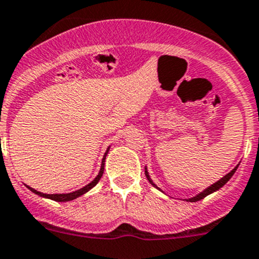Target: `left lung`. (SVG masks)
Here are the masks:
<instances>
[{"instance_id": "left-lung-1", "label": "left lung", "mask_w": 259, "mask_h": 259, "mask_svg": "<svg viewBox=\"0 0 259 259\" xmlns=\"http://www.w3.org/2000/svg\"><path fill=\"white\" fill-rule=\"evenodd\" d=\"M237 168H238V165H237V167L234 168V169H233V170H230V172L228 173V175H225L224 177H223V178H220V180L218 181V182H215L214 185H211V186H210V187H207L206 190H204V191H202V192H200L199 195H196V196H195V197H191V199H188L187 201H190V202H196V201H200V200H202V199H204V197H206L207 195H210V193L215 192V191H218V190H219V188H222L223 186H224L225 183H227L228 181H229L230 178H232V176L234 175V173H235V170H237ZM145 176H147L148 181H149V182L152 183V185L154 186L155 188H158V190H159V187H157V185H155V183L153 182L152 180H150L149 175H148V172H147V168H145Z\"/></svg>"}]
</instances>
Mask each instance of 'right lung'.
<instances>
[{"instance_id": "right-lung-1", "label": "right lung", "mask_w": 259, "mask_h": 259, "mask_svg": "<svg viewBox=\"0 0 259 259\" xmlns=\"http://www.w3.org/2000/svg\"><path fill=\"white\" fill-rule=\"evenodd\" d=\"M107 153H109V148H107L106 153H105L104 158H102V164H101V169H100L99 175H97V177L95 178L94 181H92L91 183H89L87 186H84L83 188H81V190H77L74 191V192H71V193H54V195H47V193H42V192H39V191L34 190V188L29 187V186H26L27 188H29L30 191H32L34 193H36V195H39V196L41 197H47V199H50V200H54V201H58V202H66V201H71V200H74L77 199V197L82 196L83 193H86L87 191L91 190L92 187H95V186L99 183L100 178L102 177V173H104V169H105V158H106Z\"/></svg>"}]
</instances>
